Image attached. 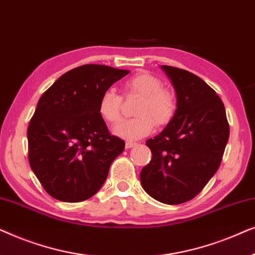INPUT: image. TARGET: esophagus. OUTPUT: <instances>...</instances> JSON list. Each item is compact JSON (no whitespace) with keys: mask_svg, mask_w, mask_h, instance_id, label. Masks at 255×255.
<instances>
[{"mask_svg":"<svg viewBox=\"0 0 255 255\" xmlns=\"http://www.w3.org/2000/svg\"><path fill=\"white\" fill-rule=\"evenodd\" d=\"M135 145H137V144H135V142H132V141L125 142V147H127V148H132V147H134Z\"/></svg>","mask_w":255,"mask_h":255,"instance_id":"34e87169","label":"esophagus"}]
</instances>
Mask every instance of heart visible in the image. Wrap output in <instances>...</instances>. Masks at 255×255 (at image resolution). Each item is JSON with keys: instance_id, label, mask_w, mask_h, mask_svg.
<instances>
[{"instance_id": "b5f03b06", "label": "heart", "mask_w": 255, "mask_h": 255, "mask_svg": "<svg viewBox=\"0 0 255 255\" xmlns=\"http://www.w3.org/2000/svg\"><path fill=\"white\" fill-rule=\"evenodd\" d=\"M128 92L141 96L134 109L137 117L121 121L113 128L118 137L138 140L148 135L154 124L165 125L175 111L173 96L163 89L162 82L149 74H137L125 85ZM122 97L114 89L104 90L99 101V113L104 121L115 123L121 117Z\"/></svg>"}]
</instances>
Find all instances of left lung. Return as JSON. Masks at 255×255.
I'll list each match as a JSON object with an SVG mask.
<instances>
[{"mask_svg": "<svg viewBox=\"0 0 255 255\" xmlns=\"http://www.w3.org/2000/svg\"><path fill=\"white\" fill-rule=\"evenodd\" d=\"M176 93L167 127L146 145L152 160L140 172L144 190L165 204H181L203 189L221 165L230 128L224 104L193 73L162 65Z\"/></svg>", "mask_w": 255, "mask_h": 255, "instance_id": "obj_1", "label": "left lung"}]
</instances>
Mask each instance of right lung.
<instances>
[{"label": "right lung", "instance_id": "right-lung-1", "mask_svg": "<svg viewBox=\"0 0 255 255\" xmlns=\"http://www.w3.org/2000/svg\"><path fill=\"white\" fill-rule=\"evenodd\" d=\"M130 71L83 65L61 75L38 101L27 128L29 162L55 200L81 202L106 182L125 142L111 135L99 113L104 90Z\"/></svg>", "mask_w": 255, "mask_h": 255}]
</instances>
